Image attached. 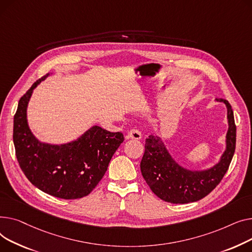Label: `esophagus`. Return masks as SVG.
Masks as SVG:
<instances>
[{"label":"esophagus","instance_id":"esophagus-1","mask_svg":"<svg viewBox=\"0 0 252 252\" xmlns=\"http://www.w3.org/2000/svg\"><path fill=\"white\" fill-rule=\"evenodd\" d=\"M126 138L127 139H135V140H138L141 138V133L138 129L136 128H132L128 131L127 135H126Z\"/></svg>","mask_w":252,"mask_h":252}]
</instances>
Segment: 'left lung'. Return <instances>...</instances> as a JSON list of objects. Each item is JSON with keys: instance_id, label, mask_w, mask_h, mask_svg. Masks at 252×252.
<instances>
[{"instance_id": "8db88e82", "label": "left lung", "mask_w": 252, "mask_h": 252, "mask_svg": "<svg viewBox=\"0 0 252 252\" xmlns=\"http://www.w3.org/2000/svg\"><path fill=\"white\" fill-rule=\"evenodd\" d=\"M216 99L226 103L229 129L227 149L219 164L212 169L202 172L186 170L171 158L159 137L150 135L145 139V151L140 162L141 174L147 185L160 199L171 203L197 201L210 194L228 171L236 147V125L229 101L218 97Z\"/></svg>"}]
</instances>
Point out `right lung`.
Wrapping results in <instances>:
<instances>
[{
  "instance_id": "add662e5",
  "label": "right lung",
  "mask_w": 252,
  "mask_h": 252,
  "mask_svg": "<svg viewBox=\"0 0 252 252\" xmlns=\"http://www.w3.org/2000/svg\"><path fill=\"white\" fill-rule=\"evenodd\" d=\"M47 76L36 80L19 99L13 126L15 153L22 172L35 187L59 198H81L101 180L124 135L94 126L64 145L39 142L28 128L26 108L32 91Z\"/></svg>"
}]
</instances>
